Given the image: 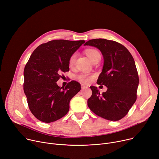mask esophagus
Returning <instances> with one entry per match:
<instances>
[{"mask_svg":"<svg viewBox=\"0 0 159 159\" xmlns=\"http://www.w3.org/2000/svg\"><path fill=\"white\" fill-rule=\"evenodd\" d=\"M88 87L87 85H84V84H82L81 85V88H82V89H86V88H88Z\"/></svg>","mask_w":159,"mask_h":159,"instance_id":"esophagus-1","label":"esophagus"}]
</instances>
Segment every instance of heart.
Masks as SVG:
<instances>
[{
    "mask_svg": "<svg viewBox=\"0 0 159 159\" xmlns=\"http://www.w3.org/2000/svg\"><path fill=\"white\" fill-rule=\"evenodd\" d=\"M86 55L88 56V57L89 58V60L93 61L96 57L98 56H100L99 52L95 50V49H88L87 51H85ZM77 57V53L75 52L71 56V57H70V60H69V65L70 66L73 65L75 61V59ZM94 76L93 75H86V74H80L79 75H78L77 77V79L81 82L84 83V84H89V82H91L92 81V80L93 79Z\"/></svg>",
    "mask_w": 159,
    "mask_h": 159,
    "instance_id": "b5f03b06",
    "label": "heart"
}]
</instances>
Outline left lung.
<instances>
[{
  "label": "left lung",
  "instance_id": "left-lung-1",
  "mask_svg": "<svg viewBox=\"0 0 159 159\" xmlns=\"http://www.w3.org/2000/svg\"><path fill=\"white\" fill-rule=\"evenodd\" d=\"M84 46L95 47L103 56V66L97 83L107 86L100 94L91 86L93 94L88 100L90 110L105 119L117 121L125 117L136 100L139 84L138 71L131 54L119 43L105 39H92Z\"/></svg>",
  "mask_w": 159,
  "mask_h": 159
}]
</instances>
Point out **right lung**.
<instances>
[{"mask_svg": "<svg viewBox=\"0 0 159 159\" xmlns=\"http://www.w3.org/2000/svg\"><path fill=\"white\" fill-rule=\"evenodd\" d=\"M85 40H54L38 46L24 69V92L29 108L39 120L50 123L68 113L70 102L80 84L70 82L65 88L56 82L61 72L69 71V60Z\"/></svg>", "mask_w": 159, "mask_h": 159, "instance_id": "obj_1", "label": "right lung"}]
</instances>
